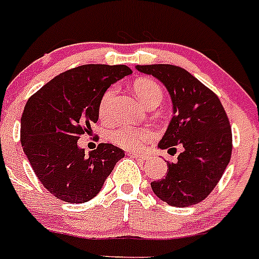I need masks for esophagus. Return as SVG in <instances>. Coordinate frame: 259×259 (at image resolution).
<instances>
[{
	"mask_svg": "<svg viewBox=\"0 0 259 259\" xmlns=\"http://www.w3.org/2000/svg\"><path fill=\"white\" fill-rule=\"evenodd\" d=\"M128 155L131 156V158L136 159V160H139V162H145L146 159V155H142V154H137V153H130Z\"/></svg>",
	"mask_w": 259,
	"mask_h": 259,
	"instance_id": "obj_1",
	"label": "esophagus"
}]
</instances>
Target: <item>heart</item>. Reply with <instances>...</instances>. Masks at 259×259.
<instances>
[{"instance_id": "1", "label": "heart", "mask_w": 259, "mask_h": 259, "mask_svg": "<svg viewBox=\"0 0 259 259\" xmlns=\"http://www.w3.org/2000/svg\"><path fill=\"white\" fill-rule=\"evenodd\" d=\"M134 91L141 103L149 108L159 105L164 96L162 86L155 79L149 77L137 78L134 82ZM115 95H117V89L111 86L101 96L100 104H99V115L103 120H109L111 118V109H113ZM154 137H155V132L151 128L135 127V125L127 124L119 125L110 134V139L114 144H117L118 146L125 150L132 151L142 150L146 144L153 141Z\"/></svg>"}]
</instances>
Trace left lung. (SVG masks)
Segmentation results:
<instances>
[{
    "mask_svg": "<svg viewBox=\"0 0 259 259\" xmlns=\"http://www.w3.org/2000/svg\"><path fill=\"white\" fill-rule=\"evenodd\" d=\"M167 87L173 117L159 142L160 149L182 153L168 163L167 176L151 182L154 194L173 207H189L207 198L221 180L232 151V132L217 95L181 66L137 65Z\"/></svg>",
    "mask_w": 259,
    "mask_h": 259,
    "instance_id": "left-lung-1",
    "label": "left lung"
}]
</instances>
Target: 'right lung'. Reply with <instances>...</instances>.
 <instances>
[{"mask_svg": "<svg viewBox=\"0 0 259 259\" xmlns=\"http://www.w3.org/2000/svg\"><path fill=\"white\" fill-rule=\"evenodd\" d=\"M131 73L127 65L86 64L60 73L29 97L21 115V146L35 176L59 200H91L124 156L111 144H99L84 156L77 141L99 119L104 92Z\"/></svg>", "mask_w": 259, "mask_h": 259, "instance_id": "right-lung-1", "label": "right lung"}]
</instances>
